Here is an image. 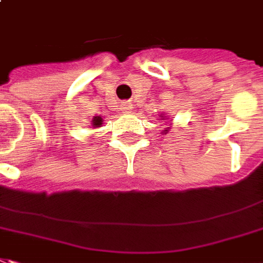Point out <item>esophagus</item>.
<instances>
[{
	"label": "esophagus",
	"instance_id": "esophagus-1",
	"mask_svg": "<svg viewBox=\"0 0 263 263\" xmlns=\"http://www.w3.org/2000/svg\"><path fill=\"white\" fill-rule=\"evenodd\" d=\"M123 109L126 110V112H132V104H129V102L123 104Z\"/></svg>",
	"mask_w": 263,
	"mask_h": 263
}]
</instances>
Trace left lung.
Listing matches in <instances>:
<instances>
[{"instance_id": "left-lung-1", "label": "left lung", "mask_w": 263, "mask_h": 263, "mask_svg": "<svg viewBox=\"0 0 263 263\" xmlns=\"http://www.w3.org/2000/svg\"><path fill=\"white\" fill-rule=\"evenodd\" d=\"M159 118H161L162 120H166V119H169V118H167V116H165V114H161V115H159ZM172 122V120H171ZM169 129H171V127H166V129L163 130V132H162V134H166L167 132H169Z\"/></svg>"}]
</instances>
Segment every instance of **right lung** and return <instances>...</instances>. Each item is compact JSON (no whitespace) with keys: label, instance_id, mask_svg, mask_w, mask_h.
Returning a JSON list of instances; mask_svg holds the SVG:
<instances>
[{"label":"right lung","instance_id":"add662e5","mask_svg":"<svg viewBox=\"0 0 263 263\" xmlns=\"http://www.w3.org/2000/svg\"><path fill=\"white\" fill-rule=\"evenodd\" d=\"M102 122H104V120H102L101 116H94V118H92V120H91L92 127H94V129H98V127H101Z\"/></svg>","mask_w":263,"mask_h":263}]
</instances>
